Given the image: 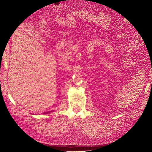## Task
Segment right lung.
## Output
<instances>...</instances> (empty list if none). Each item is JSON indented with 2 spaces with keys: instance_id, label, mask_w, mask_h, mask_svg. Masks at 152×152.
<instances>
[{
  "instance_id": "right-lung-1",
  "label": "right lung",
  "mask_w": 152,
  "mask_h": 152,
  "mask_svg": "<svg viewBox=\"0 0 152 152\" xmlns=\"http://www.w3.org/2000/svg\"><path fill=\"white\" fill-rule=\"evenodd\" d=\"M49 113V112H45V113H44V114H47V113Z\"/></svg>"
}]
</instances>
